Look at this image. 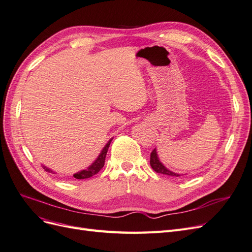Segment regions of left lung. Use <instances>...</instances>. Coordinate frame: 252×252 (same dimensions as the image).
<instances>
[{"label":"left lung","instance_id":"8db88e82","mask_svg":"<svg viewBox=\"0 0 252 252\" xmlns=\"http://www.w3.org/2000/svg\"><path fill=\"white\" fill-rule=\"evenodd\" d=\"M150 166H151V168L158 173L169 175V177H180L181 175L179 173H174V172L168 170L161 162H159L156 149L152 150V152L150 154Z\"/></svg>","mask_w":252,"mask_h":252}]
</instances>
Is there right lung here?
Returning <instances> with one entry per match:
<instances>
[{
  "instance_id": "obj_1",
  "label": "right lung",
  "mask_w": 252,
  "mask_h": 252,
  "mask_svg": "<svg viewBox=\"0 0 252 252\" xmlns=\"http://www.w3.org/2000/svg\"><path fill=\"white\" fill-rule=\"evenodd\" d=\"M112 140H109L108 143L105 145V147L103 148V150L101 151L100 156L97 157V158L95 159V161L91 164L87 169H84L78 173H74L73 174V178L78 179V180H84V179H88V178H91L93 175L96 174L98 171H100L103 167H104V164H105V158H106V155H107V151H108V148H109V145L111 143ZM44 169L46 171H51L50 169L46 168V167L44 166ZM52 172V171H51Z\"/></svg>"
}]
</instances>
